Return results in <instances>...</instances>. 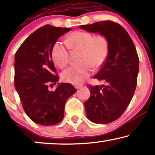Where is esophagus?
<instances>
[{
  "instance_id": "1",
  "label": "esophagus",
  "mask_w": 155,
  "mask_h": 155,
  "mask_svg": "<svg viewBox=\"0 0 155 155\" xmlns=\"http://www.w3.org/2000/svg\"><path fill=\"white\" fill-rule=\"evenodd\" d=\"M82 84H75V87L76 89H79L80 87H82Z\"/></svg>"
}]
</instances>
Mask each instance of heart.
<instances>
[{"mask_svg":"<svg viewBox=\"0 0 155 155\" xmlns=\"http://www.w3.org/2000/svg\"><path fill=\"white\" fill-rule=\"evenodd\" d=\"M65 42L67 46L57 41L51 48L52 60L59 68H63L69 63V48L82 52V64L72 65L63 72V80L69 83H81L90 76L92 67L101 68L109 56L110 44L105 35L94 36L87 31H75L67 36Z\"/></svg>","mask_w":155,"mask_h":155,"instance_id":"1","label":"heart"}]
</instances>
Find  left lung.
I'll return each instance as SVG.
<instances>
[{
    "mask_svg": "<svg viewBox=\"0 0 155 155\" xmlns=\"http://www.w3.org/2000/svg\"><path fill=\"white\" fill-rule=\"evenodd\" d=\"M80 27L105 35L110 44L108 58L94 78L105 84H87L90 97L84 103L88 119L95 124H109L118 119L128 107L137 85L139 58L126 29L112 21H101Z\"/></svg>",
    "mask_w": 155,
    "mask_h": 155,
    "instance_id": "obj_1",
    "label": "left lung"
}]
</instances>
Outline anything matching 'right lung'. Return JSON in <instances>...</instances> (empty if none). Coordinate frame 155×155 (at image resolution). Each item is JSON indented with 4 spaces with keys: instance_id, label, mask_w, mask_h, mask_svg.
Segmentation results:
<instances>
[{
    "instance_id": "obj_1",
    "label": "right lung",
    "mask_w": 155,
    "mask_h": 155,
    "mask_svg": "<svg viewBox=\"0 0 155 155\" xmlns=\"http://www.w3.org/2000/svg\"><path fill=\"white\" fill-rule=\"evenodd\" d=\"M71 30L44 25L25 40L15 56V87L25 113L36 124L53 126L60 123L67 99L76 92L70 83H60L55 91H49L48 87L59 79L54 75L52 46Z\"/></svg>"
}]
</instances>
